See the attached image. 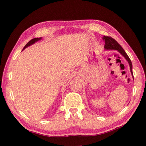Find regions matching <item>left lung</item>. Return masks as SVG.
<instances>
[{
    "label": "left lung",
    "mask_w": 146,
    "mask_h": 146,
    "mask_svg": "<svg viewBox=\"0 0 146 146\" xmlns=\"http://www.w3.org/2000/svg\"><path fill=\"white\" fill-rule=\"evenodd\" d=\"M104 41H105V46L104 48L105 50H116L118 52H119L120 53L122 54L123 57L125 58V60L128 61L129 66H130V70H131V73L132 74V76L134 78V76H133V73H132V62L129 58L128 55L127 54L125 51H124L122 46H121L119 43H118L115 40L113 39L112 38L109 36H104L103 38Z\"/></svg>",
    "instance_id": "1"
}]
</instances>
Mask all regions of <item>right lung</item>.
I'll return each mask as SVG.
<instances>
[{
  "label": "right lung",
  "mask_w": 146,
  "mask_h": 146,
  "mask_svg": "<svg viewBox=\"0 0 146 146\" xmlns=\"http://www.w3.org/2000/svg\"><path fill=\"white\" fill-rule=\"evenodd\" d=\"M41 39H42V38H34V39H31L30 41H29L27 43L25 46H24L23 49V51L24 50V49H25L26 48L28 47V46H30L31 45H33V44H35V42H38V41H40V40H41Z\"/></svg>",
  "instance_id": "right-lung-1"
}]
</instances>
